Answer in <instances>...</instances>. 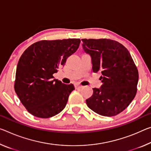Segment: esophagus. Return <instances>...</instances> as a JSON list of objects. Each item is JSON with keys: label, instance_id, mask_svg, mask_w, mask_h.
Instances as JSON below:
<instances>
[{"label": "esophagus", "instance_id": "1", "mask_svg": "<svg viewBox=\"0 0 151 151\" xmlns=\"http://www.w3.org/2000/svg\"><path fill=\"white\" fill-rule=\"evenodd\" d=\"M75 87L76 89H79V88H81L83 87V86H81V85H78V84H75Z\"/></svg>", "mask_w": 151, "mask_h": 151}]
</instances>
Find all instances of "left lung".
I'll return each mask as SVG.
<instances>
[{"label":"left lung","mask_w":151,"mask_h":151,"mask_svg":"<svg viewBox=\"0 0 151 151\" xmlns=\"http://www.w3.org/2000/svg\"><path fill=\"white\" fill-rule=\"evenodd\" d=\"M83 48L91 58L93 73L100 71L102 85L93 88L87 106L104 116L121 113L134 98L138 72L130 52L122 44L109 39H83Z\"/></svg>","instance_id":"left-lung-1"}]
</instances>
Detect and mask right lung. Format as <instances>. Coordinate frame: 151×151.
<instances>
[{
	"label": "right lung",
	"instance_id": "1",
	"mask_svg": "<svg viewBox=\"0 0 151 151\" xmlns=\"http://www.w3.org/2000/svg\"><path fill=\"white\" fill-rule=\"evenodd\" d=\"M80 39L42 40L25 50L17 66L15 93L27 111L48 118L65 107L73 84L66 85L53 75L79 46Z\"/></svg>",
	"mask_w": 151,
	"mask_h": 151
}]
</instances>
